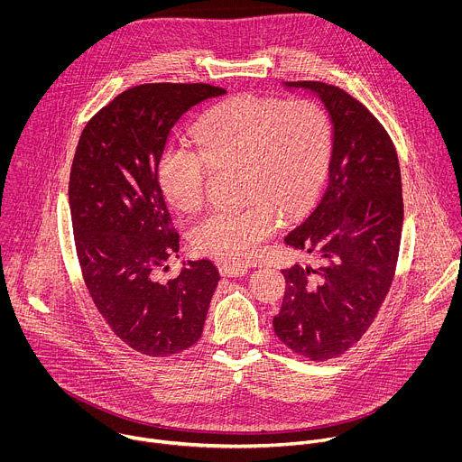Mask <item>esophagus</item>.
I'll return each mask as SVG.
<instances>
[{
  "mask_svg": "<svg viewBox=\"0 0 462 462\" xmlns=\"http://www.w3.org/2000/svg\"><path fill=\"white\" fill-rule=\"evenodd\" d=\"M219 273L226 278H237V276H245L248 269L243 265H234V263H223V265H219Z\"/></svg>",
  "mask_w": 462,
  "mask_h": 462,
  "instance_id": "34e87169",
  "label": "esophagus"
}]
</instances>
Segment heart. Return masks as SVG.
<instances>
[{
    "label": "heart",
    "mask_w": 462,
    "mask_h": 462,
    "mask_svg": "<svg viewBox=\"0 0 462 462\" xmlns=\"http://www.w3.org/2000/svg\"><path fill=\"white\" fill-rule=\"evenodd\" d=\"M195 146L170 144L161 153L159 184L173 208L189 214L205 201L208 164L243 168L250 203L210 212L191 230L197 252L237 265L259 257L278 228V214L294 217L310 203L331 155V124L307 98L239 95L197 122Z\"/></svg>",
    "instance_id": "1"
}]
</instances>
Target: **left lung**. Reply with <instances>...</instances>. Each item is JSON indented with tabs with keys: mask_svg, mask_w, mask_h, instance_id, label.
<instances>
[{
	"mask_svg": "<svg viewBox=\"0 0 462 462\" xmlns=\"http://www.w3.org/2000/svg\"><path fill=\"white\" fill-rule=\"evenodd\" d=\"M333 122L328 184L310 216L285 243L316 255L314 267L282 271L285 298L273 327L312 362L351 349L374 321L397 269L404 203L397 150L385 127L338 86L300 80Z\"/></svg>",
	"mask_w": 462,
	"mask_h": 462,
	"instance_id": "1",
	"label": "left lung"
}]
</instances>
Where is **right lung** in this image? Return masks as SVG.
<instances>
[{
	"label": "right lung",
	"mask_w": 462,
	"mask_h": 462,
	"mask_svg": "<svg viewBox=\"0 0 462 462\" xmlns=\"http://www.w3.org/2000/svg\"><path fill=\"white\" fill-rule=\"evenodd\" d=\"M210 84H141L84 127L69 175L75 248L84 283L111 331L148 356H171L201 338L219 273L208 259L166 283L153 273L179 252L157 166L173 125L225 95Z\"/></svg>",
	"instance_id": "add662e5"
}]
</instances>
